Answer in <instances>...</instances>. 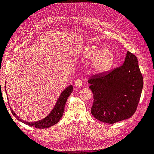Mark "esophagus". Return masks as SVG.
Here are the masks:
<instances>
[{
    "label": "esophagus",
    "mask_w": 154,
    "mask_h": 154,
    "mask_svg": "<svg viewBox=\"0 0 154 154\" xmlns=\"http://www.w3.org/2000/svg\"><path fill=\"white\" fill-rule=\"evenodd\" d=\"M82 84H83V81H82V79H80V78L77 79V80L75 81V85L78 87H82Z\"/></svg>",
    "instance_id": "obj_1"
}]
</instances>
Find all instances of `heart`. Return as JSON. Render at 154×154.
<instances>
[{
    "label": "heart",
    "mask_w": 154,
    "mask_h": 154,
    "mask_svg": "<svg viewBox=\"0 0 154 154\" xmlns=\"http://www.w3.org/2000/svg\"><path fill=\"white\" fill-rule=\"evenodd\" d=\"M81 57L84 60H92V70L96 74L109 71L114 63V57L110 50L101 49L94 45H88L83 49Z\"/></svg>",
    "instance_id": "obj_1"
}]
</instances>
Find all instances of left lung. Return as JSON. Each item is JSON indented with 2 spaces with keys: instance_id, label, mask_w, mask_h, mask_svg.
I'll return each mask as SVG.
<instances>
[{
  "instance_id": "obj_1",
  "label": "left lung",
  "mask_w": 154,
  "mask_h": 154,
  "mask_svg": "<svg viewBox=\"0 0 154 154\" xmlns=\"http://www.w3.org/2000/svg\"><path fill=\"white\" fill-rule=\"evenodd\" d=\"M94 102L91 113L101 122L113 124L132 117L143 87L137 57L127 51L122 66L88 80Z\"/></svg>"
}]
</instances>
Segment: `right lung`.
<instances>
[{
    "mask_svg": "<svg viewBox=\"0 0 154 154\" xmlns=\"http://www.w3.org/2000/svg\"><path fill=\"white\" fill-rule=\"evenodd\" d=\"M5 88H6V86H5ZM72 91H73V87L72 85H69L66 88V89L63 90V91L61 93V94H60V96H59L58 100H57V103H56V105H54V108L52 110H51V112L48 115V116H46L45 118L42 119L37 121V122H27L26 121L21 119L20 118L18 117V116L15 112H14L11 107H10V109L12 112V114L22 123L29 125L30 127H32L36 128H40V129L47 128L52 127V126H53L56 123H57L60 121V119H61L63 114L65 105H66L67 100L69 97V96L71 95ZM6 92L7 94V92Z\"/></svg>",
    "mask_w": 154,
    "mask_h": 154,
    "instance_id": "add662e5",
    "label": "right lung"
}]
</instances>
